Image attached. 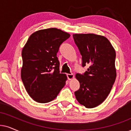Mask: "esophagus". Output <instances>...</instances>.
Wrapping results in <instances>:
<instances>
[{
  "label": "esophagus",
  "mask_w": 131,
  "mask_h": 131,
  "mask_svg": "<svg viewBox=\"0 0 131 131\" xmlns=\"http://www.w3.org/2000/svg\"><path fill=\"white\" fill-rule=\"evenodd\" d=\"M67 78L68 80H72L74 78V74H67Z\"/></svg>",
  "instance_id": "obj_1"
}]
</instances>
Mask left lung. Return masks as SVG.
Masks as SVG:
<instances>
[{
	"instance_id": "obj_1",
	"label": "left lung",
	"mask_w": 131,
	"mask_h": 131,
	"mask_svg": "<svg viewBox=\"0 0 131 131\" xmlns=\"http://www.w3.org/2000/svg\"><path fill=\"white\" fill-rule=\"evenodd\" d=\"M74 42L82 59V67L88 68L76 78L80 88L76 99L87 108L100 105L110 94L116 78L115 51L105 37L94 34H73Z\"/></svg>"
}]
</instances>
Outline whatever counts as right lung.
Masks as SVG:
<instances>
[{
    "label": "right lung",
    "mask_w": 131,
    "mask_h": 131,
    "mask_svg": "<svg viewBox=\"0 0 131 131\" xmlns=\"http://www.w3.org/2000/svg\"><path fill=\"white\" fill-rule=\"evenodd\" d=\"M69 37L68 33L57 28L42 29L31 35L23 48L21 80L36 102H51L65 85L67 77L60 73L57 53Z\"/></svg>",
    "instance_id": "right-lung-1"
}]
</instances>
